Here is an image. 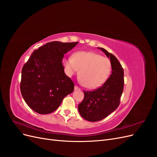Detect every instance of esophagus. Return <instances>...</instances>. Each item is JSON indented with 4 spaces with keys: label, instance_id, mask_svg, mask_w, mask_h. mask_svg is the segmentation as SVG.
<instances>
[{
    "label": "esophagus",
    "instance_id": "esophagus-1",
    "mask_svg": "<svg viewBox=\"0 0 157 157\" xmlns=\"http://www.w3.org/2000/svg\"><path fill=\"white\" fill-rule=\"evenodd\" d=\"M80 90V88H78L77 86H75V91H77V90Z\"/></svg>",
    "mask_w": 157,
    "mask_h": 157
}]
</instances>
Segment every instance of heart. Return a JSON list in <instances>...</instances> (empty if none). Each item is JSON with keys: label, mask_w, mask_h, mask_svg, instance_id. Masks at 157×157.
Instances as JSON below:
<instances>
[{"label": "heart", "mask_w": 157, "mask_h": 157, "mask_svg": "<svg viewBox=\"0 0 157 157\" xmlns=\"http://www.w3.org/2000/svg\"><path fill=\"white\" fill-rule=\"evenodd\" d=\"M63 65L69 76L79 72L80 82L84 87L96 89L105 83L111 75V61L91 52H78L72 58L63 59Z\"/></svg>", "instance_id": "obj_1"}]
</instances>
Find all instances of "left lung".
Segmentation results:
<instances>
[{"mask_svg":"<svg viewBox=\"0 0 157 157\" xmlns=\"http://www.w3.org/2000/svg\"><path fill=\"white\" fill-rule=\"evenodd\" d=\"M110 58L111 75L101 87L94 91L85 92L84 98L78 106L82 118L90 122L101 121L115 111L119 105L124 88V70L116 57L103 48H98Z\"/></svg>","mask_w":157,"mask_h":157,"instance_id":"8db88e82","label":"left lung"}]
</instances>
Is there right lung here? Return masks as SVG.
<instances>
[{"label": "right lung", "mask_w": 157, "mask_h": 157, "mask_svg": "<svg viewBox=\"0 0 157 157\" xmlns=\"http://www.w3.org/2000/svg\"><path fill=\"white\" fill-rule=\"evenodd\" d=\"M78 44L48 42L33 52L21 71V93L25 101L37 113L56 111L63 98L74 91L75 85L64 72V54Z\"/></svg>", "instance_id": "1"}]
</instances>
